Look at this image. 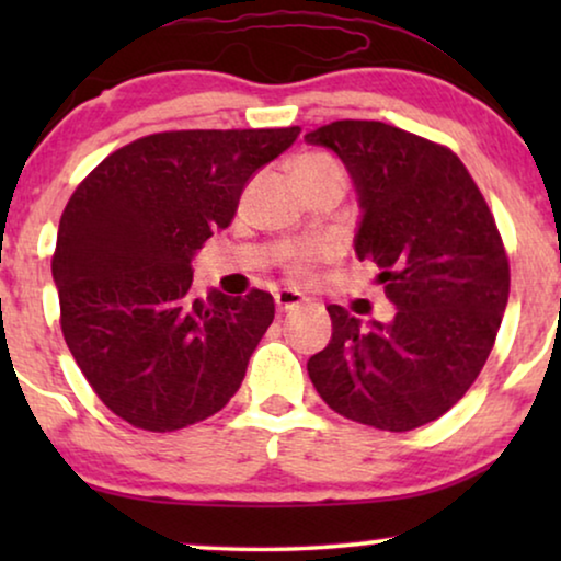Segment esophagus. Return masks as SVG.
<instances>
[{
    "label": "esophagus",
    "mask_w": 561,
    "mask_h": 561,
    "mask_svg": "<svg viewBox=\"0 0 561 561\" xmlns=\"http://www.w3.org/2000/svg\"><path fill=\"white\" fill-rule=\"evenodd\" d=\"M304 304H306V296L301 294V290L286 288V290H280V294H275V306H278L280 313L294 311V309H298V306H304Z\"/></svg>",
    "instance_id": "1"
}]
</instances>
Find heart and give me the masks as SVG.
Instances as JSON below:
<instances>
[{"mask_svg": "<svg viewBox=\"0 0 561 561\" xmlns=\"http://www.w3.org/2000/svg\"><path fill=\"white\" fill-rule=\"evenodd\" d=\"M294 171H340V165L332 158L319 156V152H309V156L298 158Z\"/></svg>", "mask_w": 561, "mask_h": 561, "instance_id": "1", "label": "heart"}]
</instances>
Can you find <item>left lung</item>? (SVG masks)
I'll use <instances>...</instances> for the list:
<instances>
[{
    "mask_svg": "<svg viewBox=\"0 0 561 561\" xmlns=\"http://www.w3.org/2000/svg\"><path fill=\"white\" fill-rule=\"evenodd\" d=\"M304 140L347 168L355 255L380 267L396 306L388 321L327 306L332 340L309 359V378L342 416L411 432L447 413L493 350L511 288L495 219L462 160L405 129L340 119Z\"/></svg>",
    "mask_w": 561,
    "mask_h": 561,
    "instance_id": "left-lung-1",
    "label": "left lung"
}]
</instances>
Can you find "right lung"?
<instances>
[{"label": "right lung", "instance_id": "1", "mask_svg": "<svg viewBox=\"0 0 561 561\" xmlns=\"http://www.w3.org/2000/svg\"><path fill=\"white\" fill-rule=\"evenodd\" d=\"M301 129H183L112 152L73 191L53 283L76 365L127 424L175 432L225 409L273 324L265 290L191 294V260Z\"/></svg>", "mask_w": 561, "mask_h": 561}]
</instances>
